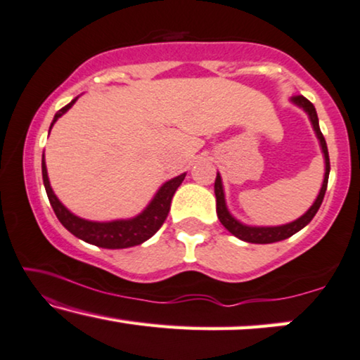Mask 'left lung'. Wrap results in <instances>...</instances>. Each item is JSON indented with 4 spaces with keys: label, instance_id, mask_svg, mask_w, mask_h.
I'll return each mask as SVG.
<instances>
[{
    "label": "left lung",
    "instance_id": "left-lung-1",
    "mask_svg": "<svg viewBox=\"0 0 360 360\" xmlns=\"http://www.w3.org/2000/svg\"><path fill=\"white\" fill-rule=\"evenodd\" d=\"M292 101L297 105H300V108L305 109V112L308 114V117H310V120H311L313 129H315V131H316L318 140H320L323 155H325L326 169H325V179H323L321 191L316 197L315 204H313L310 209H308L307 214L302 215L298 220L292 221V224H287V225H282V226H246V225L240 224L238 220L233 219V217L230 215V212L226 210L224 187H221V178H220V174H217V179H215L217 215H219V220L221 221V225H224L225 229L231 233V235H235L236 238H240V240H243V241L256 243V245H267V243H276V241L285 240V238H290L292 235H295L297 231H300L303 226H307L308 224H310L313 217L316 215L318 209H320L323 199H325V192H326V187H328V178H330V155H328V146H326L325 136H323L321 130H320V125H318V115H316L315 105H313L310 101H308L307 98H303V96H300V94L293 96Z\"/></svg>",
    "mask_w": 360,
    "mask_h": 360
}]
</instances>
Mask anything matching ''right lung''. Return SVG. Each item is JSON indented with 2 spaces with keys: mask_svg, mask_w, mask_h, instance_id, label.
Instances as JSON below:
<instances>
[{
  "mask_svg": "<svg viewBox=\"0 0 360 360\" xmlns=\"http://www.w3.org/2000/svg\"><path fill=\"white\" fill-rule=\"evenodd\" d=\"M73 99L72 103L65 105L55 114L52 125L57 122L60 115H63L67 110L75 104ZM50 125V129H52ZM186 174H181L178 178L171 179L163 184V187L158 191V194L155 195V199L150 202V205L141 212L139 217L131 220H115V221H108V224H101V221H89L83 220L79 217L73 215L67 207H65L62 202L57 199V195L53 194L52 187H50L49 176H47V168H45V161L42 155V179L45 191H47L50 205L57 215L65 229L70 233H73L75 236L79 238L86 243H91V245L99 246V248H108V250H122V248H130L141 245V243L148 240L155 235L156 231L161 229V225L165 224L166 217L169 214L171 200H173V195L181 182L184 181Z\"/></svg>",
  "mask_w": 360,
  "mask_h": 360,
  "instance_id": "1",
  "label": "right lung"
}]
</instances>
